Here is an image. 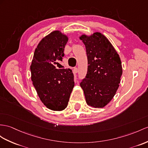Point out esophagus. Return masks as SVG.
I'll use <instances>...</instances> for the list:
<instances>
[{
    "label": "esophagus",
    "mask_w": 148,
    "mask_h": 148,
    "mask_svg": "<svg viewBox=\"0 0 148 148\" xmlns=\"http://www.w3.org/2000/svg\"><path fill=\"white\" fill-rule=\"evenodd\" d=\"M78 68H73V73H75V74H76V73H78Z\"/></svg>",
    "instance_id": "34e87169"
}]
</instances>
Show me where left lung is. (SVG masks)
<instances>
[{
    "mask_svg": "<svg viewBox=\"0 0 148 148\" xmlns=\"http://www.w3.org/2000/svg\"><path fill=\"white\" fill-rule=\"evenodd\" d=\"M88 59L86 77L80 83L86 102L93 108H103L116 95L122 67L119 55L105 36L99 32L81 35Z\"/></svg>",
    "mask_w": 148,
    "mask_h": 148,
    "instance_id": "obj_1",
    "label": "left lung"
}]
</instances>
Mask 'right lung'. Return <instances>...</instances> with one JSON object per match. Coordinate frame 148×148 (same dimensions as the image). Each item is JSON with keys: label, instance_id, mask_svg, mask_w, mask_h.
<instances>
[{"label": "right lung", "instance_id": "1", "mask_svg": "<svg viewBox=\"0 0 148 148\" xmlns=\"http://www.w3.org/2000/svg\"><path fill=\"white\" fill-rule=\"evenodd\" d=\"M68 36L58 30L43 38L35 49L30 66L31 80L43 104L49 109L62 111L68 106L74 87L72 70L57 69L62 61Z\"/></svg>", "mask_w": 148, "mask_h": 148}]
</instances>
